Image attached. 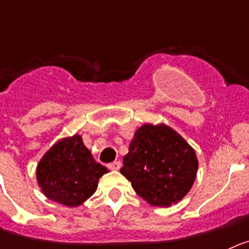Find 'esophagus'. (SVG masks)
I'll return each instance as SVG.
<instances>
[{"mask_svg":"<svg viewBox=\"0 0 249 249\" xmlns=\"http://www.w3.org/2000/svg\"><path fill=\"white\" fill-rule=\"evenodd\" d=\"M120 167H122V163H120L119 161H114V162H111V163L108 164V168L111 169V171H118Z\"/></svg>","mask_w":249,"mask_h":249,"instance_id":"obj_1","label":"esophagus"}]
</instances>
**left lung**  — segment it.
Returning a JSON list of instances; mask_svg holds the SVG:
<instances>
[{
    "label": "left lung",
    "mask_w": 249,
    "mask_h": 249,
    "mask_svg": "<svg viewBox=\"0 0 249 249\" xmlns=\"http://www.w3.org/2000/svg\"><path fill=\"white\" fill-rule=\"evenodd\" d=\"M198 166L194 148L176 130L146 123L134 134L120 173L150 205L168 208L192 189Z\"/></svg>",
    "instance_id": "obj_1"
}]
</instances>
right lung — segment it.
<instances>
[{
  "mask_svg": "<svg viewBox=\"0 0 249 249\" xmlns=\"http://www.w3.org/2000/svg\"><path fill=\"white\" fill-rule=\"evenodd\" d=\"M108 172L93 159L82 136L75 134L44 153L36 166V182L49 200L76 208L94 194L99 178Z\"/></svg>",
  "mask_w": 249,
  "mask_h": 249,
  "instance_id": "right-lung-1",
  "label": "right lung"
}]
</instances>
